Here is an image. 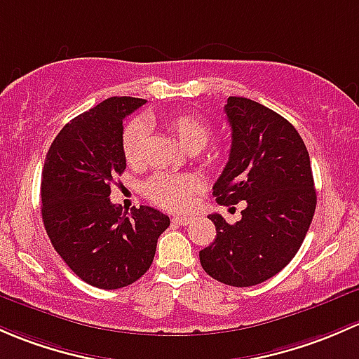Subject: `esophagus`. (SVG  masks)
I'll return each mask as SVG.
<instances>
[{
  "label": "esophagus",
  "instance_id": "esophagus-1",
  "mask_svg": "<svg viewBox=\"0 0 359 359\" xmlns=\"http://www.w3.org/2000/svg\"><path fill=\"white\" fill-rule=\"evenodd\" d=\"M191 219H194L191 216H175V217H172V223L180 224V226H187V224L190 223Z\"/></svg>",
  "mask_w": 359,
  "mask_h": 359
}]
</instances>
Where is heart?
I'll list each match as a JSON object with an SVG mask.
<instances>
[{
	"label": "heart",
	"mask_w": 359,
	"mask_h": 359,
	"mask_svg": "<svg viewBox=\"0 0 359 359\" xmlns=\"http://www.w3.org/2000/svg\"><path fill=\"white\" fill-rule=\"evenodd\" d=\"M149 124L143 121H133L126 126L123 133V154L126 162L138 168L145 162L147 143H149ZM162 126L165 131L183 147L187 152L197 154L207 145L210 138V124L197 114H176L165 117ZM207 164H217L223 158L219 149H212L205 154ZM201 190V180L194 175H155L145 183V194L154 204L164 209L181 210L191 204L195 191Z\"/></svg>",
	"instance_id": "b5f03b06"
}]
</instances>
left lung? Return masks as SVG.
<instances>
[{
  "label": "left lung",
  "instance_id": "left-lung-1",
  "mask_svg": "<svg viewBox=\"0 0 359 359\" xmlns=\"http://www.w3.org/2000/svg\"><path fill=\"white\" fill-rule=\"evenodd\" d=\"M230 158L214 183L217 204L245 201L242 219L209 214L216 238L198 252L204 271L231 287H252L282 271L297 254L316 209L311 162L289 121L242 97L224 105Z\"/></svg>",
  "mask_w": 359,
  "mask_h": 359
}]
</instances>
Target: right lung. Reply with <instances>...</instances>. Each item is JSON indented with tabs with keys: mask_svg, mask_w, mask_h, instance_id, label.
<instances>
[{
	"mask_svg": "<svg viewBox=\"0 0 359 359\" xmlns=\"http://www.w3.org/2000/svg\"><path fill=\"white\" fill-rule=\"evenodd\" d=\"M147 100L112 97L74 117L51 143L41 175V214L51 245L90 285L114 290L152 266L169 217L142 205L129 216L110 202L126 169L123 121Z\"/></svg>",
	"mask_w": 359,
	"mask_h": 359,
	"instance_id": "add662e5",
	"label": "right lung"
}]
</instances>
